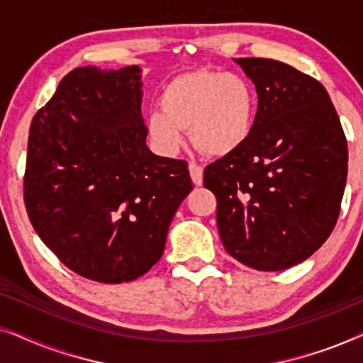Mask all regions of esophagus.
<instances>
[{
	"instance_id": "esophagus-1",
	"label": "esophagus",
	"mask_w": 363,
	"mask_h": 363,
	"mask_svg": "<svg viewBox=\"0 0 363 363\" xmlns=\"http://www.w3.org/2000/svg\"><path fill=\"white\" fill-rule=\"evenodd\" d=\"M188 170H190L191 182L195 183L196 186H200L201 183H203V167L196 165V163H190V167H188Z\"/></svg>"
}]
</instances>
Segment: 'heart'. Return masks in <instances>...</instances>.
Listing matches in <instances>:
<instances>
[{
  "label": "heart",
  "instance_id": "obj_1",
  "mask_svg": "<svg viewBox=\"0 0 363 363\" xmlns=\"http://www.w3.org/2000/svg\"><path fill=\"white\" fill-rule=\"evenodd\" d=\"M162 111L148 116V132L163 153H175L190 130L193 145L225 157L245 145L255 123V96L235 72L200 69L173 77L163 87Z\"/></svg>",
  "mask_w": 363,
  "mask_h": 363
}]
</instances>
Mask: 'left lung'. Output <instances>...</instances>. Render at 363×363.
<instances>
[{
  "label": "left lung",
  "instance_id": "1",
  "mask_svg": "<svg viewBox=\"0 0 363 363\" xmlns=\"http://www.w3.org/2000/svg\"><path fill=\"white\" fill-rule=\"evenodd\" d=\"M255 82L257 112L245 145L210 163L223 246L257 271L299 264L324 245L340 213L347 140L325 87L289 64L235 59Z\"/></svg>",
  "mask_w": 363,
  "mask_h": 363
}]
</instances>
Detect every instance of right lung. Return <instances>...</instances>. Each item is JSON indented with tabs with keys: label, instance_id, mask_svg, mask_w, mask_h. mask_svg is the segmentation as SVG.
Listing matches in <instances>:
<instances>
[{
	"label": "right lung",
	"instance_id": "add662e5",
	"mask_svg": "<svg viewBox=\"0 0 363 363\" xmlns=\"http://www.w3.org/2000/svg\"><path fill=\"white\" fill-rule=\"evenodd\" d=\"M140 72L74 69L29 128V221L62 264L106 284L137 279L160 259L193 190L185 160L147 147Z\"/></svg>",
	"mask_w": 363,
	"mask_h": 363
}]
</instances>
